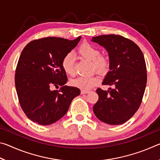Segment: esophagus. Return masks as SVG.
<instances>
[{"label":"esophagus","instance_id":"1","mask_svg":"<svg viewBox=\"0 0 160 160\" xmlns=\"http://www.w3.org/2000/svg\"><path fill=\"white\" fill-rule=\"evenodd\" d=\"M90 92L89 91H88V90H81V94H88V93H89Z\"/></svg>","mask_w":160,"mask_h":160}]
</instances>
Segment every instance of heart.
I'll return each mask as SVG.
<instances>
[{"label": "heart", "instance_id": "obj_1", "mask_svg": "<svg viewBox=\"0 0 160 160\" xmlns=\"http://www.w3.org/2000/svg\"><path fill=\"white\" fill-rule=\"evenodd\" d=\"M78 53L81 57L92 61V68L100 72H104L109 68V61L105 56H99L100 52L94 46L83 43L78 48ZM61 67L65 73L72 75L74 73V57L72 53H67L61 61ZM99 82L98 76L94 75L88 78L78 77L72 79L71 85L82 90H89Z\"/></svg>", "mask_w": 160, "mask_h": 160}]
</instances>
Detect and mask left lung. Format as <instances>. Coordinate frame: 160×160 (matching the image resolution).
<instances>
[{"label":"left lung","instance_id":"obj_1","mask_svg":"<svg viewBox=\"0 0 160 160\" xmlns=\"http://www.w3.org/2000/svg\"><path fill=\"white\" fill-rule=\"evenodd\" d=\"M91 41L107 50L109 71L102 84L113 86L107 91L97 89L99 99L93 112L97 118L109 125L124 123L138 109L145 92L147 72L144 56L138 46L120 35H101Z\"/></svg>","mask_w":160,"mask_h":160}]
</instances>
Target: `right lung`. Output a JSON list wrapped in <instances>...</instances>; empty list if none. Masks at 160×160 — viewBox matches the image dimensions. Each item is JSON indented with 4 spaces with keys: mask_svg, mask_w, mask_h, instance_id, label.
<instances>
[{
    "mask_svg": "<svg viewBox=\"0 0 160 160\" xmlns=\"http://www.w3.org/2000/svg\"><path fill=\"white\" fill-rule=\"evenodd\" d=\"M80 39L42 38L29 42L22 51L15 70V88L22 109L34 122L45 126L56 122L80 94L78 88L65 85L68 78L61 67L64 56ZM53 86L61 88L52 91Z\"/></svg>",
    "mask_w": 160,
    "mask_h": 160,
    "instance_id": "add662e5",
    "label": "right lung"
}]
</instances>
